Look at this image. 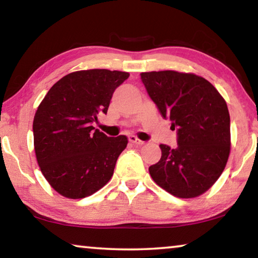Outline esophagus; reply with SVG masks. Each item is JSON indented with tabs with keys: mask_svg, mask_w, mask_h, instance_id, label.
<instances>
[{
	"mask_svg": "<svg viewBox=\"0 0 258 258\" xmlns=\"http://www.w3.org/2000/svg\"><path fill=\"white\" fill-rule=\"evenodd\" d=\"M128 141L131 142V144H136V145H144L145 144V141L138 139L136 136H130L128 137Z\"/></svg>",
	"mask_w": 258,
	"mask_h": 258,
	"instance_id": "obj_1",
	"label": "esophagus"
}]
</instances>
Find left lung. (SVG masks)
Masks as SVG:
<instances>
[{
    "label": "left lung",
    "mask_w": 258,
    "mask_h": 258,
    "mask_svg": "<svg viewBox=\"0 0 258 258\" xmlns=\"http://www.w3.org/2000/svg\"><path fill=\"white\" fill-rule=\"evenodd\" d=\"M161 116L177 132V147L160 145L162 156L149 167L157 185L179 198H194L213 185L230 151V118L225 99L209 81L174 71L141 73Z\"/></svg>",
    "instance_id": "1"
}]
</instances>
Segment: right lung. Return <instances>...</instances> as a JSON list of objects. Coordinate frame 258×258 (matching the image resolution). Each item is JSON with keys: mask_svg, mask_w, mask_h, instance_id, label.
Instances as JSON below:
<instances>
[{"mask_svg": "<svg viewBox=\"0 0 258 258\" xmlns=\"http://www.w3.org/2000/svg\"><path fill=\"white\" fill-rule=\"evenodd\" d=\"M126 72L90 69L57 81L33 119L34 152L40 170L63 197L80 199L102 189L112 177L127 138L107 137L92 126L105 113Z\"/></svg>", "mask_w": 258, "mask_h": 258, "instance_id": "1", "label": "right lung"}]
</instances>
